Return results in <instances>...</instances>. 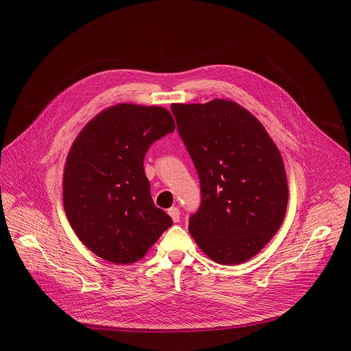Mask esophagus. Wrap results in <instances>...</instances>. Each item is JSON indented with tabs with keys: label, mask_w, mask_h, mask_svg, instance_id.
Here are the masks:
<instances>
[{
	"label": "esophagus",
	"mask_w": 351,
	"mask_h": 351,
	"mask_svg": "<svg viewBox=\"0 0 351 351\" xmlns=\"http://www.w3.org/2000/svg\"><path fill=\"white\" fill-rule=\"evenodd\" d=\"M168 214H169V217L172 218L173 222H179L180 221V211H179V208L172 207V208L168 210Z\"/></svg>",
	"instance_id": "1"
}]
</instances>
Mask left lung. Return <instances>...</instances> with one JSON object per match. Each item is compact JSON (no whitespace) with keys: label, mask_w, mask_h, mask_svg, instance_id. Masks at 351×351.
I'll use <instances>...</instances> for the list:
<instances>
[{"label":"left lung","mask_w":351,"mask_h":351,"mask_svg":"<svg viewBox=\"0 0 351 351\" xmlns=\"http://www.w3.org/2000/svg\"><path fill=\"white\" fill-rule=\"evenodd\" d=\"M171 110L202 190L189 232L215 263L241 264L261 252L285 219L289 190L279 149L263 123L229 99Z\"/></svg>","instance_id":"left-lung-1"}]
</instances>
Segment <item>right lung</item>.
Listing matches in <instances>:
<instances>
[{"instance_id": "right-lung-1", "label": "right lung", "mask_w": 351, "mask_h": 351, "mask_svg": "<svg viewBox=\"0 0 351 351\" xmlns=\"http://www.w3.org/2000/svg\"><path fill=\"white\" fill-rule=\"evenodd\" d=\"M173 130L162 107L118 104L94 117L73 141L64 169V210L79 240L99 258L133 264L172 225L153 202L143 162L149 145Z\"/></svg>"}]
</instances>
